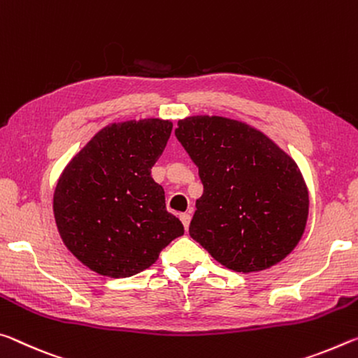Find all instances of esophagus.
<instances>
[{"instance_id":"1","label":"esophagus","mask_w":358,"mask_h":358,"mask_svg":"<svg viewBox=\"0 0 358 358\" xmlns=\"http://www.w3.org/2000/svg\"><path fill=\"white\" fill-rule=\"evenodd\" d=\"M190 220H192V215L190 214H180V222H182V224H184L185 230H189Z\"/></svg>"}]
</instances>
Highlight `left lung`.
Instances as JSON below:
<instances>
[{"mask_svg": "<svg viewBox=\"0 0 358 358\" xmlns=\"http://www.w3.org/2000/svg\"><path fill=\"white\" fill-rule=\"evenodd\" d=\"M174 133L203 184L190 236L233 271H260L285 259L309 209L296 163L262 131L225 117H187Z\"/></svg>", "mask_w": 358, "mask_h": 358, "instance_id": "8db88e82", "label": "left lung"}]
</instances>
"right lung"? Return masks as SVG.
Segmentation results:
<instances>
[{"label":"right lung","mask_w":358,"mask_h":358,"mask_svg":"<svg viewBox=\"0 0 358 358\" xmlns=\"http://www.w3.org/2000/svg\"><path fill=\"white\" fill-rule=\"evenodd\" d=\"M169 120L113 124L64 168L54 193L57 228L92 271L130 278L157 262L184 225L150 176L171 136Z\"/></svg>","instance_id":"obj_1"}]
</instances>
